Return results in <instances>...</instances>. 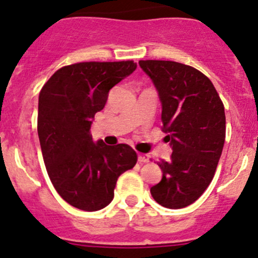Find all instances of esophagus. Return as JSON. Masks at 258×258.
I'll use <instances>...</instances> for the list:
<instances>
[{
    "instance_id": "obj_1",
    "label": "esophagus",
    "mask_w": 258,
    "mask_h": 258,
    "mask_svg": "<svg viewBox=\"0 0 258 258\" xmlns=\"http://www.w3.org/2000/svg\"><path fill=\"white\" fill-rule=\"evenodd\" d=\"M140 163H146V162H150V156L148 155H144V153H140L139 157H137Z\"/></svg>"
}]
</instances>
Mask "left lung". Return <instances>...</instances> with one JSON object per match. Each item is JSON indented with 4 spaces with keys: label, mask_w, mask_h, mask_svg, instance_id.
Instances as JSON below:
<instances>
[{
    "label": "left lung",
    "mask_w": 258,
    "mask_h": 258,
    "mask_svg": "<svg viewBox=\"0 0 258 258\" xmlns=\"http://www.w3.org/2000/svg\"><path fill=\"white\" fill-rule=\"evenodd\" d=\"M139 64L157 90L162 130L172 147L170 160L158 163L162 179L151 195L161 206L183 209L215 176L226 137L225 107L209 77L194 67L157 59Z\"/></svg>",
    "instance_id": "8db88e82"
}]
</instances>
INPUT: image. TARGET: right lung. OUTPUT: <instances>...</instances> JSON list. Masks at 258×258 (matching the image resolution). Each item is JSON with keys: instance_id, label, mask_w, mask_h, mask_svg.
Instances as JSON below:
<instances>
[{"instance_id": "1", "label": "right lung", "mask_w": 258, "mask_h": 258, "mask_svg": "<svg viewBox=\"0 0 258 258\" xmlns=\"http://www.w3.org/2000/svg\"><path fill=\"white\" fill-rule=\"evenodd\" d=\"M134 61L80 62L59 69L38 97L37 131L52 184L71 206L98 211L113 200L117 178L137 162L128 145L93 142L91 124Z\"/></svg>"}]
</instances>
